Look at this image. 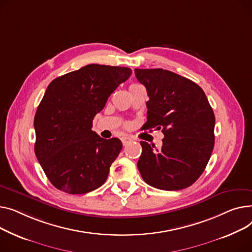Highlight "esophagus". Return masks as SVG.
<instances>
[{
  "label": "esophagus",
  "mask_w": 252,
  "mask_h": 252,
  "mask_svg": "<svg viewBox=\"0 0 252 252\" xmlns=\"http://www.w3.org/2000/svg\"><path fill=\"white\" fill-rule=\"evenodd\" d=\"M121 140H122V142H123V144L125 145L128 141H130L131 140V138L130 137H128V136H123L122 138H121Z\"/></svg>",
  "instance_id": "esophagus-1"
}]
</instances>
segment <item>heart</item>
<instances>
[{"mask_svg": "<svg viewBox=\"0 0 252 252\" xmlns=\"http://www.w3.org/2000/svg\"><path fill=\"white\" fill-rule=\"evenodd\" d=\"M138 85H140V84H137V83H133V84H131V85H130V87H135V86H138Z\"/></svg>", "mask_w": 252, "mask_h": 252, "instance_id": "obj_1", "label": "heart"}]
</instances>
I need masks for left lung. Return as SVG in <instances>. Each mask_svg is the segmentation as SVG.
<instances>
[{"mask_svg":"<svg viewBox=\"0 0 252 252\" xmlns=\"http://www.w3.org/2000/svg\"><path fill=\"white\" fill-rule=\"evenodd\" d=\"M146 88L147 121L143 129H161V149L140 141L137 168L142 179L161 190H180L203 173L215 144V114L201 87L164 69H135Z\"/></svg>","mask_w":252,"mask_h":252,"instance_id":"8db88e82","label":"left lung"}]
</instances>
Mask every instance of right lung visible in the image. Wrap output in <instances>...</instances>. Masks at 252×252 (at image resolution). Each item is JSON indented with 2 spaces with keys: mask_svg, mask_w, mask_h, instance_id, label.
Wrapping results in <instances>:
<instances>
[{
  "mask_svg": "<svg viewBox=\"0 0 252 252\" xmlns=\"http://www.w3.org/2000/svg\"><path fill=\"white\" fill-rule=\"evenodd\" d=\"M131 69L86 65L54 79L34 117V153L50 182L69 194H84L106 182L122 150L118 138L92 130L94 116Z\"/></svg>",
  "mask_w": 252,
  "mask_h": 252,
  "instance_id": "add662e5",
  "label": "right lung"
}]
</instances>
